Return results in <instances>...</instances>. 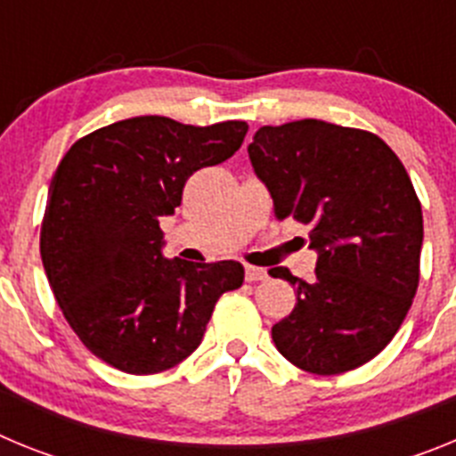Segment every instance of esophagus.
<instances>
[{"label":"esophagus","mask_w":456,"mask_h":456,"mask_svg":"<svg viewBox=\"0 0 456 456\" xmlns=\"http://www.w3.org/2000/svg\"><path fill=\"white\" fill-rule=\"evenodd\" d=\"M244 278H247L248 283H257V281H265V278H267V272L260 267H253V265H247V267H244Z\"/></svg>","instance_id":"esophagus-1"}]
</instances>
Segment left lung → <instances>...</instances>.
<instances>
[{
  "instance_id": "obj_1",
  "label": "left lung",
  "mask_w": 456,
  "mask_h": 456,
  "mask_svg": "<svg viewBox=\"0 0 456 456\" xmlns=\"http://www.w3.org/2000/svg\"><path fill=\"white\" fill-rule=\"evenodd\" d=\"M248 157L276 219L308 225L317 251L310 283L269 269L297 292L273 345L305 372L361 368L393 340L420 281L422 209L404 164L372 132L315 118L265 125Z\"/></svg>"
}]
</instances>
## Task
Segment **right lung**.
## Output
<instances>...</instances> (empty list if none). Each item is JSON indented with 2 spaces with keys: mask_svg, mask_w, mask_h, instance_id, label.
Listing matches in <instances>:
<instances>
[{
  "mask_svg": "<svg viewBox=\"0 0 456 456\" xmlns=\"http://www.w3.org/2000/svg\"><path fill=\"white\" fill-rule=\"evenodd\" d=\"M247 130L244 120L196 127L136 116L75 141L56 168L43 267L72 331L111 368L178 365L200 345L221 294L244 281L235 260H167L159 219L175 212L189 175L235 155Z\"/></svg>",
  "mask_w": 456,
  "mask_h": 456,
  "instance_id": "1",
  "label": "right lung"
}]
</instances>
